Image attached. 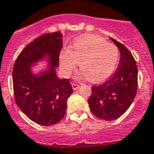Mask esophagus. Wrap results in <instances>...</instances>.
Here are the masks:
<instances>
[{
	"instance_id": "esophagus-1",
	"label": "esophagus",
	"mask_w": 154,
	"mask_h": 154,
	"mask_svg": "<svg viewBox=\"0 0 154 154\" xmlns=\"http://www.w3.org/2000/svg\"><path fill=\"white\" fill-rule=\"evenodd\" d=\"M72 89H73L74 91H75V90H77V89L79 87V85H78L77 83H75V82H72Z\"/></svg>"
}]
</instances>
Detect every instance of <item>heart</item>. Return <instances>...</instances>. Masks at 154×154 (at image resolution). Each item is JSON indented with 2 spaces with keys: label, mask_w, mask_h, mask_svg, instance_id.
Returning a JSON list of instances; mask_svg holds the SVG:
<instances>
[{
  "label": "heart",
  "mask_w": 154,
  "mask_h": 154,
  "mask_svg": "<svg viewBox=\"0 0 154 154\" xmlns=\"http://www.w3.org/2000/svg\"><path fill=\"white\" fill-rule=\"evenodd\" d=\"M119 60L117 47L94 34L79 37L59 55L60 66L65 75L75 71L79 63V78L94 82H101L113 74Z\"/></svg>",
  "instance_id": "1"
}]
</instances>
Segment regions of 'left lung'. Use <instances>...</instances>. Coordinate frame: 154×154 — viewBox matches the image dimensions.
Segmentation results:
<instances>
[{
    "mask_svg": "<svg viewBox=\"0 0 154 154\" xmlns=\"http://www.w3.org/2000/svg\"><path fill=\"white\" fill-rule=\"evenodd\" d=\"M111 40L120 53L118 69L102 84L92 87L88 99L92 113L101 120H116L125 112L136 95L138 68L131 52L115 39Z\"/></svg>",
    "mask_w": 154,
    "mask_h": 154,
    "instance_id": "1",
    "label": "left lung"
}]
</instances>
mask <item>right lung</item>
<instances>
[{
    "label": "right lung",
    "instance_id": "1",
    "mask_svg": "<svg viewBox=\"0 0 154 154\" xmlns=\"http://www.w3.org/2000/svg\"><path fill=\"white\" fill-rule=\"evenodd\" d=\"M62 34L48 33L34 39L16 58L12 71L14 97L16 105L30 120L42 126L59 123L66 113L67 101L73 92L67 79L56 74L63 47ZM49 57L45 72L33 74L31 66L44 57Z\"/></svg>",
    "mask_w": 154,
    "mask_h": 154
}]
</instances>
